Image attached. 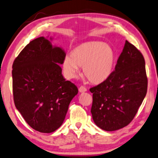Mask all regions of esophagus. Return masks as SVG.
<instances>
[{"mask_svg": "<svg viewBox=\"0 0 158 158\" xmlns=\"http://www.w3.org/2000/svg\"><path fill=\"white\" fill-rule=\"evenodd\" d=\"M79 92L80 93H84L85 91H87V89H86V88L84 87V86H81V87L79 88Z\"/></svg>", "mask_w": 158, "mask_h": 158, "instance_id": "obj_1", "label": "esophagus"}]
</instances>
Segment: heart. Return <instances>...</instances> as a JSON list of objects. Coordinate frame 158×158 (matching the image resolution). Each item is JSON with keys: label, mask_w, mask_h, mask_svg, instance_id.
<instances>
[{"label": "heart", "mask_w": 158, "mask_h": 158, "mask_svg": "<svg viewBox=\"0 0 158 158\" xmlns=\"http://www.w3.org/2000/svg\"><path fill=\"white\" fill-rule=\"evenodd\" d=\"M71 56L64 57L62 70L68 79L77 77L79 67H83V75L93 84H101L113 73L116 63L114 49L101 41L81 43L71 52Z\"/></svg>", "instance_id": "1"}]
</instances>
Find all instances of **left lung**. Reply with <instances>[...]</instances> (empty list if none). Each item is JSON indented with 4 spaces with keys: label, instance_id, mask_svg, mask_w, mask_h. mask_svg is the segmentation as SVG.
<instances>
[{
    "label": "left lung",
    "instance_id": "obj_1",
    "mask_svg": "<svg viewBox=\"0 0 158 158\" xmlns=\"http://www.w3.org/2000/svg\"><path fill=\"white\" fill-rule=\"evenodd\" d=\"M147 90L143 55L126 41L111 76L90 89L93 94L90 112L95 124L108 131L127 126L137 113Z\"/></svg>",
    "mask_w": 158,
    "mask_h": 158
}]
</instances>
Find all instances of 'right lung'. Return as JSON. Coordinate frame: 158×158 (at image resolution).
I'll return each instance as SVG.
<instances>
[{
    "label": "right lung",
    "mask_w": 158,
    "mask_h": 158,
    "mask_svg": "<svg viewBox=\"0 0 158 158\" xmlns=\"http://www.w3.org/2000/svg\"><path fill=\"white\" fill-rule=\"evenodd\" d=\"M65 55L61 47L41 36L30 42L13 64L15 106L27 124L40 132H53L61 126L78 93L76 85L62 75L60 64Z\"/></svg>",
    "instance_id": "add662e5"
}]
</instances>
